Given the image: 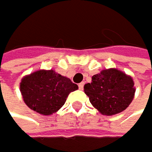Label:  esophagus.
Listing matches in <instances>:
<instances>
[{
  "label": "esophagus",
  "mask_w": 152,
  "mask_h": 152,
  "mask_svg": "<svg viewBox=\"0 0 152 152\" xmlns=\"http://www.w3.org/2000/svg\"><path fill=\"white\" fill-rule=\"evenodd\" d=\"M84 86H85V83H84V82H83V83H80V84L78 85V86H79V89H81V90L84 89Z\"/></svg>",
  "instance_id": "1"
}]
</instances>
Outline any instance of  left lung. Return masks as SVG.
Listing matches in <instances>:
<instances>
[{
  "label": "left lung",
  "mask_w": 152,
  "mask_h": 152,
  "mask_svg": "<svg viewBox=\"0 0 152 152\" xmlns=\"http://www.w3.org/2000/svg\"><path fill=\"white\" fill-rule=\"evenodd\" d=\"M84 88L91 104L104 115L125 110L135 93L131 77L114 68L93 75L92 82L85 85Z\"/></svg>",
  "instance_id": "1"
}]
</instances>
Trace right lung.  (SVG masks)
Segmentation results:
<instances>
[{"label": "right lung", "mask_w": 152, "mask_h": 152, "mask_svg": "<svg viewBox=\"0 0 152 152\" xmlns=\"http://www.w3.org/2000/svg\"><path fill=\"white\" fill-rule=\"evenodd\" d=\"M20 88L28 107L40 114L50 115L64 106L68 94L78 86L53 70H39L24 77Z\"/></svg>", "instance_id": "obj_1"}]
</instances>
